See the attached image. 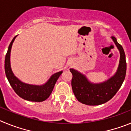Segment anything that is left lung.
Wrapping results in <instances>:
<instances>
[{"mask_svg":"<svg viewBox=\"0 0 131 131\" xmlns=\"http://www.w3.org/2000/svg\"><path fill=\"white\" fill-rule=\"evenodd\" d=\"M112 39L119 50L120 60L117 70L111 78L101 83H92L83 74L75 69H69L73 75V92L77 100L82 104L97 106L107 102L115 96L124 81L127 70L125 54L116 38L112 37Z\"/></svg>","mask_w":131,"mask_h":131,"instance_id":"obj_1","label":"left lung"}]
</instances>
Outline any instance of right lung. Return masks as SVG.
Instances as JSON below:
<instances>
[{"mask_svg": "<svg viewBox=\"0 0 131 131\" xmlns=\"http://www.w3.org/2000/svg\"><path fill=\"white\" fill-rule=\"evenodd\" d=\"M16 37L17 36L14 37L10 42L8 48V51L6 54L4 62L6 76L15 92L24 100L38 102L47 100L51 94L54 85L57 81L58 79L62 73V71L54 73L50 77L47 83L40 86L26 84L19 81L14 75L10 66V52L12 44Z\"/></svg>", "mask_w": 131, "mask_h": 131, "instance_id": "add662e5", "label": "right lung"}]
</instances>
